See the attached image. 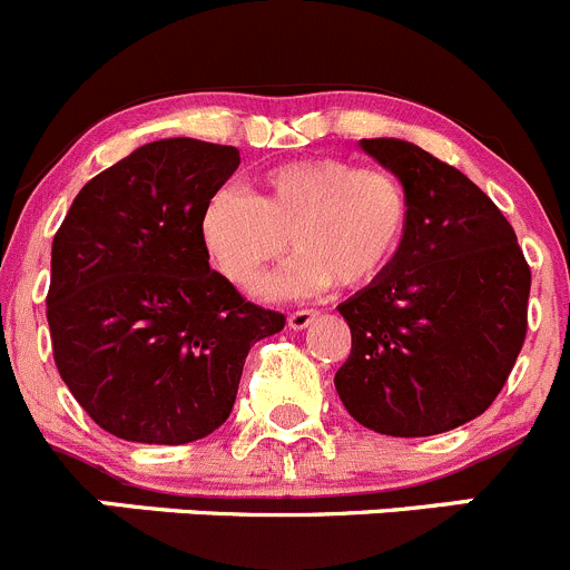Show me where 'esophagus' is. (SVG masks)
I'll return each instance as SVG.
<instances>
[{"label":"esophagus","mask_w":570,"mask_h":570,"mask_svg":"<svg viewBox=\"0 0 570 570\" xmlns=\"http://www.w3.org/2000/svg\"><path fill=\"white\" fill-rule=\"evenodd\" d=\"M316 316H318L316 311H294L288 316V327L291 330H305V327H311L313 322H316Z\"/></svg>","instance_id":"obj_1"}]
</instances>
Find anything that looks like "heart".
<instances>
[{"instance_id":"b5f03b06","label":"heart","mask_w":570,"mask_h":570,"mask_svg":"<svg viewBox=\"0 0 570 570\" xmlns=\"http://www.w3.org/2000/svg\"><path fill=\"white\" fill-rule=\"evenodd\" d=\"M409 226L397 176L335 156L279 161L254 178V195L220 187L200 213V243L232 285H252L291 246L296 257L263 285L268 296L363 288L389 268Z\"/></svg>"}]
</instances>
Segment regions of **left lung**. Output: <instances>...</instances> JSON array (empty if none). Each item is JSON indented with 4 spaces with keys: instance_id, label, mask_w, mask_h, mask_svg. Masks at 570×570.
I'll use <instances>...</instances> for the list:
<instances>
[{
    "instance_id": "1",
    "label": "left lung",
    "mask_w": 570,
    "mask_h": 570,
    "mask_svg": "<svg viewBox=\"0 0 570 570\" xmlns=\"http://www.w3.org/2000/svg\"><path fill=\"white\" fill-rule=\"evenodd\" d=\"M361 150L409 195L403 243L341 302L352 352L335 372L344 409L386 436H433L484 414L525 338L532 271L501 209L456 167L405 139Z\"/></svg>"
}]
</instances>
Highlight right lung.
<instances>
[{
  "label": "right lung",
  "instance_id": "right-lung-1",
  "mask_svg": "<svg viewBox=\"0 0 570 570\" xmlns=\"http://www.w3.org/2000/svg\"><path fill=\"white\" fill-rule=\"evenodd\" d=\"M232 145L148 142L91 178L52 240L47 322L63 383L114 436L187 444L224 425L243 363L285 316L209 268L200 213Z\"/></svg>",
  "mask_w": 570,
  "mask_h": 570
}]
</instances>
